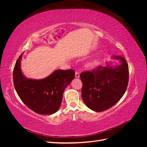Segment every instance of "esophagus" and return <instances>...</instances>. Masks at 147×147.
I'll list each match as a JSON object with an SVG mask.
<instances>
[{
    "instance_id": "esophagus-1",
    "label": "esophagus",
    "mask_w": 147,
    "mask_h": 147,
    "mask_svg": "<svg viewBox=\"0 0 147 147\" xmlns=\"http://www.w3.org/2000/svg\"><path fill=\"white\" fill-rule=\"evenodd\" d=\"M75 76L76 78H79L80 77V74L78 72H75Z\"/></svg>"
}]
</instances>
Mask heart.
Wrapping results in <instances>:
<instances>
[{
	"label": "heart",
	"mask_w": 147,
	"mask_h": 147,
	"mask_svg": "<svg viewBox=\"0 0 147 147\" xmlns=\"http://www.w3.org/2000/svg\"><path fill=\"white\" fill-rule=\"evenodd\" d=\"M100 58L99 56H97L96 57H95V58L92 59L91 61H90L89 63H88V66L89 67H95L97 66L99 63H100Z\"/></svg>",
	"instance_id": "heart-1"
}]
</instances>
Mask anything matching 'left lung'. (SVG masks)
<instances>
[{"mask_svg":"<svg viewBox=\"0 0 147 147\" xmlns=\"http://www.w3.org/2000/svg\"><path fill=\"white\" fill-rule=\"evenodd\" d=\"M121 64L112 67L99 65L91 71L83 72L80 79L83 86L82 99L88 108L103 112L113 107L126 92L129 82V67L123 57L113 56Z\"/></svg>","mask_w":147,"mask_h":147,"instance_id":"left-lung-1","label":"left lung"}]
</instances>
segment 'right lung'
Here are the masks:
<instances>
[{
	"instance_id": "1",
	"label": "right lung",
	"mask_w": 147,
	"mask_h": 147,
	"mask_svg": "<svg viewBox=\"0 0 147 147\" xmlns=\"http://www.w3.org/2000/svg\"><path fill=\"white\" fill-rule=\"evenodd\" d=\"M22 55L17 59L13 74L18 95L23 103L35 113H55L60 107L64 90L75 78V71L57 70L43 79L27 78L21 70Z\"/></svg>"
}]
</instances>
